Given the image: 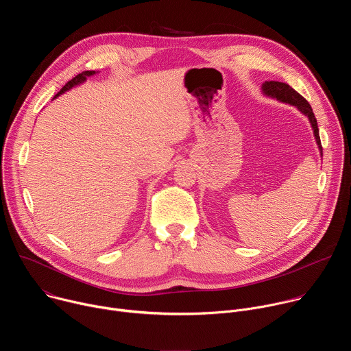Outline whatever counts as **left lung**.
I'll return each instance as SVG.
<instances>
[{
    "label": "left lung",
    "instance_id": "8db88e82",
    "mask_svg": "<svg viewBox=\"0 0 351 351\" xmlns=\"http://www.w3.org/2000/svg\"><path fill=\"white\" fill-rule=\"evenodd\" d=\"M261 90H263V94L269 97V98H275L278 99V101L280 103H285V104H289V106H293L295 107L300 112H302L303 115H306L310 121V125L313 128V132H314V137H315V141H317V145H318V149H319V154L322 157V145H321V138H319V130H318V123H317V119H315V115L313 112V108L311 106L308 104L307 99L304 97L300 95L294 88H291L289 84L286 83H282V82H274V80H269V82H264L263 86H261Z\"/></svg>",
    "mask_w": 351,
    "mask_h": 351
}]
</instances>
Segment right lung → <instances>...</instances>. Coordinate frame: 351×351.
Listing matches in <instances>:
<instances>
[{
  "label": "right lung",
  "mask_w": 351,
  "mask_h": 351,
  "mask_svg": "<svg viewBox=\"0 0 351 351\" xmlns=\"http://www.w3.org/2000/svg\"><path fill=\"white\" fill-rule=\"evenodd\" d=\"M95 73H98V72H95V71H84V72L79 73V75L75 76L72 80H69V82L61 88V91H60L54 98L60 97L61 94H64L65 91H69L71 88H73V87H76V86H80L82 83H84V82L87 80V77H90V76H93V75H95Z\"/></svg>",
  "instance_id": "1"
}]
</instances>
